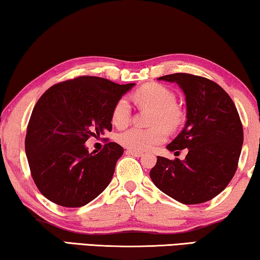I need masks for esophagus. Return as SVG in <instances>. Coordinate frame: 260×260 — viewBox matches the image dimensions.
<instances>
[{
    "instance_id": "1",
    "label": "esophagus",
    "mask_w": 260,
    "mask_h": 260,
    "mask_svg": "<svg viewBox=\"0 0 260 260\" xmlns=\"http://www.w3.org/2000/svg\"><path fill=\"white\" fill-rule=\"evenodd\" d=\"M126 154L127 155H133V156H138V157H140L143 155L142 152H138V150H133V149H127Z\"/></svg>"
}]
</instances>
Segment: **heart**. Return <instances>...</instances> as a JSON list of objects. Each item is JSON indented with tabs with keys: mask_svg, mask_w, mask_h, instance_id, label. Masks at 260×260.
Instances as JSON below:
<instances>
[{
	"mask_svg": "<svg viewBox=\"0 0 260 260\" xmlns=\"http://www.w3.org/2000/svg\"><path fill=\"white\" fill-rule=\"evenodd\" d=\"M139 105L153 108L150 128L133 127L118 135V142L126 148L146 150L162 143L168 137V128H176L183 114L176 105V96L172 90L157 83L142 85L133 93ZM131 107L125 98H120L112 111V122L117 127H125L129 122Z\"/></svg>",
	"mask_w": 260,
	"mask_h": 260,
	"instance_id": "b5f03b06",
	"label": "heart"
}]
</instances>
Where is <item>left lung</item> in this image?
<instances>
[{
	"label": "left lung",
	"mask_w": 260,
	"mask_h": 260,
	"mask_svg": "<svg viewBox=\"0 0 260 260\" xmlns=\"http://www.w3.org/2000/svg\"><path fill=\"white\" fill-rule=\"evenodd\" d=\"M158 80L176 83L187 103V122L167 146L188 149L183 161L157 156L149 172L153 183L183 204H200L222 192L237 170L243 146L241 118L230 95L204 77L174 73Z\"/></svg>",
	"instance_id": "1"
}]
</instances>
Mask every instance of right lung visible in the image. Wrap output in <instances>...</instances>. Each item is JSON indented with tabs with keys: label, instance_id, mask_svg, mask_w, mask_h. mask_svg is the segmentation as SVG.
Listing matches in <instances>:
<instances>
[{
	"label": "right lung",
	"instance_id": "1",
	"mask_svg": "<svg viewBox=\"0 0 260 260\" xmlns=\"http://www.w3.org/2000/svg\"><path fill=\"white\" fill-rule=\"evenodd\" d=\"M134 85L81 76L43 93L25 135L31 176L42 195L61 207L79 208L105 190L123 148L108 142L88 153L84 143L112 131L115 103Z\"/></svg>",
	"mask_w": 260,
	"mask_h": 260
}]
</instances>
